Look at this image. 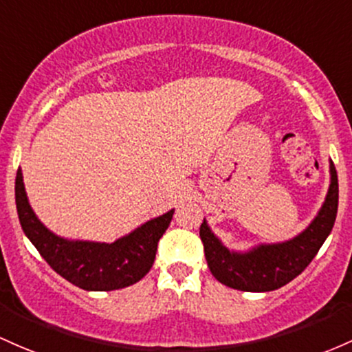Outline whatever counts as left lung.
Returning <instances> with one entry per match:
<instances>
[{
    "label": "left lung",
    "instance_id": "obj_1",
    "mask_svg": "<svg viewBox=\"0 0 352 352\" xmlns=\"http://www.w3.org/2000/svg\"><path fill=\"white\" fill-rule=\"evenodd\" d=\"M338 172L331 162V185L326 202L311 226L292 241L258 245L247 254L230 252L220 244L204 220L200 226V239L212 276L227 287L245 292L276 291L289 284L311 264L333 230L338 215Z\"/></svg>",
    "mask_w": 352,
    "mask_h": 352
}]
</instances>
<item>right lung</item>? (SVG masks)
Wrapping results in <instances>:
<instances>
[{
	"mask_svg": "<svg viewBox=\"0 0 352 352\" xmlns=\"http://www.w3.org/2000/svg\"><path fill=\"white\" fill-rule=\"evenodd\" d=\"M14 199L23 232L40 256L63 279L85 291H115L145 277L155 261L158 241L168 229L173 215L170 210L113 244H98L67 241L50 232L30 207L21 170H18L14 180Z\"/></svg>",
	"mask_w": 352,
	"mask_h": 352,
	"instance_id": "obj_1",
	"label": "right lung"
}]
</instances>
